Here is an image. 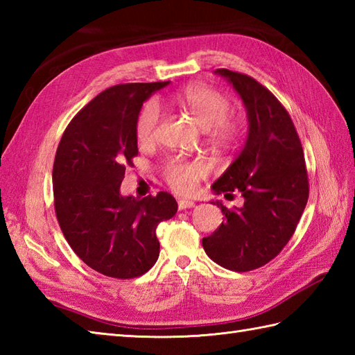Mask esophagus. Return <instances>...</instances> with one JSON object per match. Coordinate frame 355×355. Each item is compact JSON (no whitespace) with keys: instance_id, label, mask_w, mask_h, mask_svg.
<instances>
[{"instance_id":"esophagus-1","label":"esophagus","mask_w":355,"mask_h":355,"mask_svg":"<svg viewBox=\"0 0 355 355\" xmlns=\"http://www.w3.org/2000/svg\"><path fill=\"white\" fill-rule=\"evenodd\" d=\"M195 206V202L191 200H180L178 201V209L180 210H186V209H192Z\"/></svg>"}]
</instances>
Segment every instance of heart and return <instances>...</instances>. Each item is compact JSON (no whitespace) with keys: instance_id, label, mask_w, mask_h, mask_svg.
<instances>
[{"instance_id":"heart-1","label":"heart","mask_w":355,"mask_h":355,"mask_svg":"<svg viewBox=\"0 0 355 355\" xmlns=\"http://www.w3.org/2000/svg\"><path fill=\"white\" fill-rule=\"evenodd\" d=\"M175 103L184 110L200 128L207 131L209 139L216 145H227L239 134V122L229 117L230 101L206 85H189L175 96ZM160 123V108L155 102L143 105L135 120V137L141 145H149L157 137ZM164 178L173 191L189 193L206 175L205 166L184 158H171L163 168Z\"/></svg>"}]
</instances>
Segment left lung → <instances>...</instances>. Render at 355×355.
Returning <instances> with one entry per match:
<instances>
[{"instance_id":"8db88e82","label":"left lung","mask_w":355,"mask_h":355,"mask_svg":"<svg viewBox=\"0 0 355 355\" xmlns=\"http://www.w3.org/2000/svg\"><path fill=\"white\" fill-rule=\"evenodd\" d=\"M243 99L248 117L245 146L214 183L216 193L244 198L243 207L220 201L224 223L202 238L218 266L250 271L275 259L293 236L310 193L302 143L288 111L275 94L247 74L218 69Z\"/></svg>"}]
</instances>
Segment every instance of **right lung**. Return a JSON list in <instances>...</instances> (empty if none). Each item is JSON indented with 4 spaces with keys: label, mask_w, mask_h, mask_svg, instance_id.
Returning <instances> with one entry per match:
<instances>
[{
    "label": "right lung",
    "mask_w": 355,
    "mask_h": 355,
    "mask_svg": "<svg viewBox=\"0 0 355 355\" xmlns=\"http://www.w3.org/2000/svg\"><path fill=\"white\" fill-rule=\"evenodd\" d=\"M169 84H120L87 103L65 128L53 163V197L73 252L99 273L132 279L160 254L155 229L177 214L168 192L122 197L125 169L139 154L135 120L148 97Z\"/></svg>",
    "instance_id": "obj_1"
}]
</instances>
